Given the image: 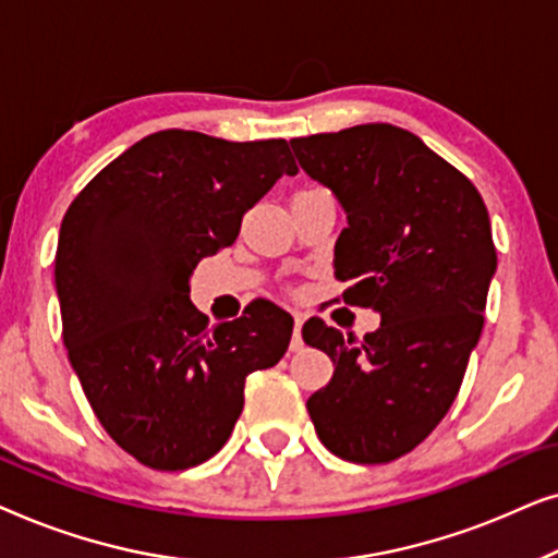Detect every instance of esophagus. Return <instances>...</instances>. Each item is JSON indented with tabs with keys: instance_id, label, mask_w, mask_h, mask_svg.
I'll use <instances>...</instances> for the list:
<instances>
[{
	"instance_id": "1",
	"label": "esophagus",
	"mask_w": 558,
	"mask_h": 558,
	"mask_svg": "<svg viewBox=\"0 0 558 558\" xmlns=\"http://www.w3.org/2000/svg\"><path fill=\"white\" fill-rule=\"evenodd\" d=\"M302 325H304V315H302V312H294V335H292V345H289V350H292V353H296V350L304 348V342H302Z\"/></svg>"
}]
</instances>
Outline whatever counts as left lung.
<instances>
[{
    "label": "left lung",
    "mask_w": 558,
    "mask_h": 558,
    "mask_svg": "<svg viewBox=\"0 0 558 558\" xmlns=\"http://www.w3.org/2000/svg\"><path fill=\"white\" fill-rule=\"evenodd\" d=\"M289 144L348 216L335 243L342 300L380 315L361 345L323 319L304 323V342L335 365L307 399L310 418L342 460H399L445 418L483 332L498 269L487 208L460 170L393 124Z\"/></svg>",
    "instance_id": "obj_1"
}]
</instances>
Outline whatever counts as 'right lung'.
Returning <instances> with one entry per match:
<instances>
[{
	"instance_id": "obj_1",
	"label": "right lung",
	"mask_w": 558,
	"mask_h": 558,
	"mask_svg": "<svg viewBox=\"0 0 558 558\" xmlns=\"http://www.w3.org/2000/svg\"><path fill=\"white\" fill-rule=\"evenodd\" d=\"M281 174H296L284 140L165 129L65 213L56 289L68 357L109 437L151 470L210 460L239 422L248 373L287 353L294 319L277 304L208 325L190 302L197 262L239 239L243 213Z\"/></svg>"
}]
</instances>
